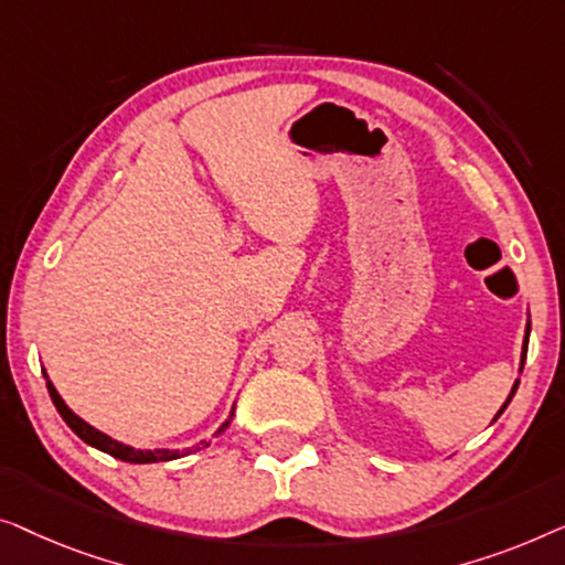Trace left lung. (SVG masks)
Masks as SVG:
<instances>
[{"instance_id": "8db88e82", "label": "left lung", "mask_w": 565, "mask_h": 565, "mask_svg": "<svg viewBox=\"0 0 565 565\" xmlns=\"http://www.w3.org/2000/svg\"><path fill=\"white\" fill-rule=\"evenodd\" d=\"M527 343H530V317H527V324H524V340H522V355H520V373H522V365H524V359H527ZM518 386H520V379L514 381V386H512V392H510V396H507V402L502 404V409L497 412V417L502 415V412L507 409V404L512 402V396H514V392H518ZM494 417V419H497Z\"/></svg>"}]
</instances>
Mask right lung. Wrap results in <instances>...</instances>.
I'll use <instances>...</instances> for the list:
<instances>
[{
  "label": "right lung",
  "mask_w": 565,
  "mask_h": 565,
  "mask_svg": "<svg viewBox=\"0 0 565 565\" xmlns=\"http://www.w3.org/2000/svg\"><path fill=\"white\" fill-rule=\"evenodd\" d=\"M43 376H45L47 394H51V399H53V404H55V409H58V415L63 417V423H66V425L71 427V430H74V433L78 435V438H82L86 445H92V448L107 452V456H113V458H120V460H125V463H158V460H173V458L189 456V452H192V450H200V448H206V445H210V440H200V443L194 445V448H186V450H171V448L140 450V448H132V445H125V443H120V440L109 438L107 433L97 430V427H92L89 423H86V419L78 417L76 412L71 409L68 404L61 399V394L55 392L53 381L47 379L45 371H43ZM233 417H235V404H233V409H230V415H227L225 423H222V425L217 427V430H214L212 438H217L220 433H225L227 425L233 423Z\"/></svg>",
  "instance_id": "1"
}]
</instances>
